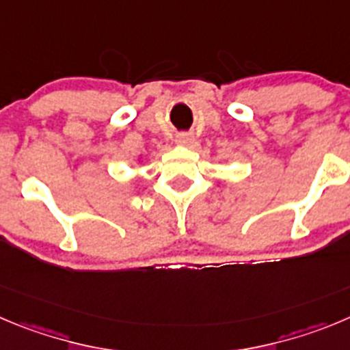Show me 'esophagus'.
Returning a JSON list of instances; mask_svg holds the SVG:
<instances>
[{
  "instance_id": "34e87169",
  "label": "esophagus",
  "mask_w": 350,
  "mask_h": 350,
  "mask_svg": "<svg viewBox=\"0 0 350 350\" xmlns=\"http://www.w3.org/2000/svg\"><path fill=\"white\" fill-rule=\"evenodd\" d=\"M195 142V138L191 135H186V133H181V135L176 136V143L183 146H190L191 143Z\"/></svg>"
}]
</instances>
